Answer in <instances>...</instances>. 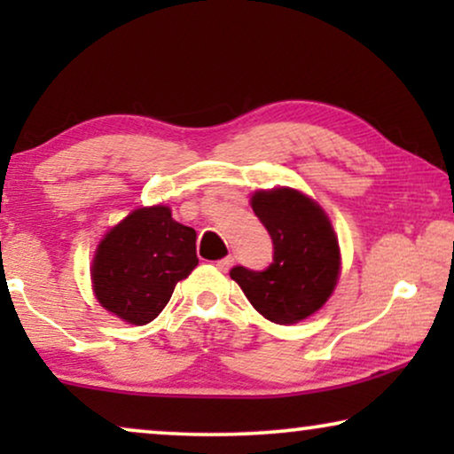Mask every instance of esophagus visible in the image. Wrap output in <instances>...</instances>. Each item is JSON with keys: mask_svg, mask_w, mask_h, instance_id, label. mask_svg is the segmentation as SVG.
I'll return each mask as SVG.
<instances>
[{"mask_svg": "<svg viewBox=\"0 0 454 454\" xmlns=\"http://www.w3.org/2000/svg\"><path fill=\"white\" fill-rule=\"evenodd\" d=\"M231 264H233V256H225V258H221V260H216V269H219L221 272H227L229 269H231Z\"/></svg>", "mask_w": 454, "mask_h": 454, "instance_id": "34e87169", "label": "esophagus"}]
</instances>
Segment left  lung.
<instances>
[{
    "mask_svg": "<svg viewBox=\"0 0 454 454\" xmlns=\"http://www.w3.org/2000/svg\"><path fill=\"white\" fill-rule=\"evenodd\" d=\"M252 208L270 233L266 270L231 269V278L266 320L295 325L325 306L337 287L340 250L325 210L294 188L258 190Z\"/></svg>",
    "mask_w": 454,
    "mask_h": 454,
    "instance_id": "8db88e82",
    "label": "left lung"
}]
</instances>
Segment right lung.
Masks as SVG:
<instances>
[{
  "label": "right lung",
  "instance_id": "right-lung-1",
  "mask_svg": "<svg viewBox=\"0 0 454 454\" xmlns=\"http://www.w3.org/2000/svg\"><path fill=\"white\" fill-rule=\"evenodd\" d=\"M196 231L173 221L171 208H136L101 239L92 258V289L107 312L148 325L176 285L196 269Z\"/></svg>",
  "mask_w": 454,
  "mask_h": 454
}]
</instances>
